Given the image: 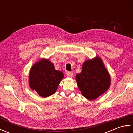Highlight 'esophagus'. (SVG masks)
Here are the masks:
<instances>
[{
  "label": "esophagus",
  "mask_w": 133,
  "mask_h": 133,
  "mask_svg": "<svg viewBox=\"0 0 133 133\" xmlns=\"http://www.w3.org/2000/svg\"><path fill=\"white\" fill-rule=\"evenodd\" d=\"M66 75L67 77L69 78H72L73 75H74V74H73V72H67L66 73Z\"/></svg>",
  "instance_id": "34e87169"
}]
</instances>
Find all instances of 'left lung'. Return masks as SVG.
<instances>
[{
	"label": "left lung",
	"instance_id": "obj_1",
	"mask_svg": "<svg viewBox=\"0 0 133 133\" xmlns=\"http://www.w3.org/2000/svg\"><path fill=\"white\" fill-rule=\"evenodd\" d=\"M75 78L82 94L90 101L104 94L111 84L109 72L99 56L84 61L81 72Z\"/></svg>",
	"mask_w": 133,
	"mask_h": 133
}]
</instances>
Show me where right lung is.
<instances>
[{
  "instance_id": "obj_1",
  "label": "right lung",
  "mask_w": 133,
  "mask_h": 133,
  "mask_svg": "<svg viewBox=\"0 0 133 133\" xmlns=\"http://www.w3.org/2000/svg\"><path fill=\"white\" fill-rule=\"evenodd\" d=\"M63 78V73L56 70L49 59L43 58L36 62L30 69L29 86L42 98H47L56 92Z\"/></svg>"
}]
</instances>
